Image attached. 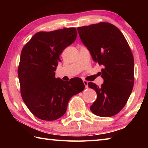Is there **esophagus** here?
Here are the masks:
<instances>
[{
	"instance_id": "34e87169",
	"label": "esophagus",
	"mask_w": 148,
	"mask_h": 148,
	"mask_svg": "<svg viewBox=\"0 0 148 148\" xmlns=\"http://www.w3.org/2000/svg\"><path fill=\"white\" fill-rule=\"evenodd\" d=\"M83 82H84V84L85 85V87H86V88H87V87H88V82H87V80H84Z\"/></svg>"
}]
</instances>
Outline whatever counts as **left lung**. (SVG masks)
Masks as SVG:
<instances>
[{"mask_svg": "<svg viewBox=\"0 0 148 148\" xmlns=\"http://www.w3.org/2000/svg\"><path fill=\"white\" fill-rule=\"evenodd\" d=\"M77 30L93 61L104 66L101 86L88 83L97 95L90 110L100 117L113 116L123 108L133 88L134 58L129 44L119 29L109 23L101 22Z\"/></svg>", "mask_w": 148, "mask_h": 148, "instance_id": "obj_1", "label": "left lung"}]
</instances>
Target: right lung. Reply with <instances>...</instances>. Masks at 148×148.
Here are the masks:
<instances>
[{
	"label": "right lung",
	"mask_w": 148,
	"mask_h": 148,
	"mask_svg": "<svg viewBox=\"0 0 148 148\" xmlns=\"http://www.w3.org/2000/svg\"><path fill=\"white\" fill-rule=\"evenodd\" d=\"M76 36L74 27L38 32L22 49L17 71L21 97L31 113L42 120L62 117L70 99L85 88L79 77L69 82L56 78L59 56Z\"/></svg>",
	"instance_id": "1"
}]
</instances>
